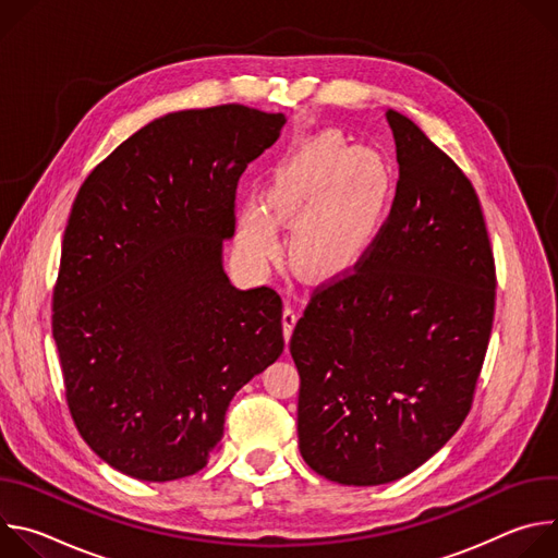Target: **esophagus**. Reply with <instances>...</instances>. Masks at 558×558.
Listing matches in <instances>:
<instances>
[{"label": "esophagus", "mask_w": 558, "mask_h": 558, "mask_svg": "<svg viewBox=\"0 0 558 558\" xmlns=\"http://www.w3.org/2000/svg\"><path fill=\"white\" fill-rule=\"evenodd\" d=\"M295 323H298V311H295V306L284 304V308H282V331H284V338H287V340L291 338Z\"/></svg>", "instance_id": "obj_1"}]
</instances>
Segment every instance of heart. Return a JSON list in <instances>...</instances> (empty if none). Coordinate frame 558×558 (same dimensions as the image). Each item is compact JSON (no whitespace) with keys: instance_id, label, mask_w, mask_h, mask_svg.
<instances>
[{"instance_id":"obj_1","label":"heart","mask_w":558,"mask_h":558,"mask_svg":"<svg viewBox=\"0 0 558 558\" xmlns=\"http://www.w3.org/2000/svg\"><path fill=\"white\" fill-rule=\"evenodd\" d=\"M392 172L373 147H353L325 132L304 143L271 179L265 214L241 216V243L256 260L278 252L271 225H295L293 258L311 276L327 278L357 265L381 227ZM268 217L265 219L264 216Z\"/></svg>"}]
</instances>
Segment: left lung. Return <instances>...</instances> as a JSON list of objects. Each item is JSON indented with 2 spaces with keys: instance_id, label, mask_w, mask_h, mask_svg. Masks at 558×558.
Instances as JSON below:
<instances>
[{
  "instance_id": "1",
  "label": "left lung",
  "mask_w": 558,
  "mask_h": 558,
  "mask_svg": "<svg viewBox=\"0 0 558 558\" xmlns=\"http://www.w3.org/2000/svg\"><path fill=\"white\" fill-rule=\"evenodd\" d=\"M400 179L390 214L344 278L317 287L289 351L298 444L342 486L402 480L470 413L495 317V258L468 177L388 110Z\"/></svg>"
}]
</instances>
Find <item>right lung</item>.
<instances>
[{"mask_svg":"<svg viewBox=\"0 0 558 558\" xmlns=\"http://www.w3.org/2000/svg\"><path fill=\"white\" fill-rule=\"evenodd\" d=\"M284 114L247 106L154 119L78 190L63 231L52 338L84 441L141 482L196 474L231 397L282 349V300L222 269L235 187Z\"/></svg>","mask_w":558,"mask_h":558,"instance_id":"add662e5","label":"right lung"}]
</instances>
